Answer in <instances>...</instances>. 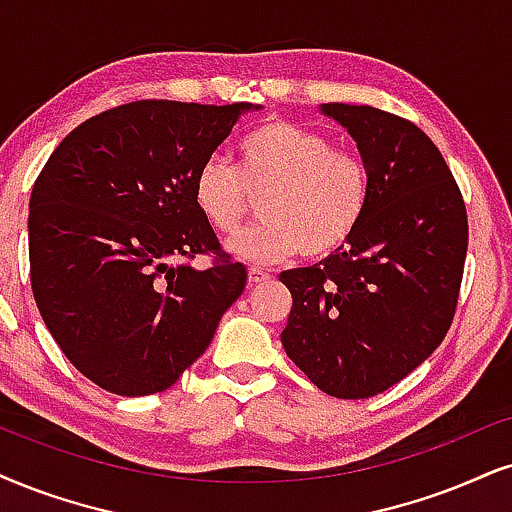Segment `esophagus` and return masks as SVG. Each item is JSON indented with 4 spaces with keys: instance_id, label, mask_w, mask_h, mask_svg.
<instances>
[{
    "instance_id": "esophagus-1",
    "label": "esophagus",
    "mask_w": 512,
    "mask_h": 512,
    "mask_svg": "<svg viewBox=\"0 0 512 512\" xmlns=\"http://www.w3.org/2000/svg\"><path fill=\"white\" fill-rule=\"evenodd\" d=\"M269 278H271V274L267 269H262V267H250L248 269V281L252 283V286H255V283L269 281Z\"/></svg>"
}]
</instances>
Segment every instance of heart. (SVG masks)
Instances as JSON below:
<instances>
[{"mask_svg":"<svg viewBox=\"0 0 512 512\" xmlns=\"http://www.w3.org/2000/svg\"><path fill=\"white\" fill-rule=\"evenodd\" d=\"M371 191V170L359 153L283 120L245 134L238 170L208 158L193 179V203L219 236L238 234L252 198H260L262 222L231 243L236 255L260 264L340 250L364 222Z\"/></svg>","mask_w":512,"mask_h":512,"instance_id":"heart-1","label":"heart"}]
</instances>
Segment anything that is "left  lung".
<instances>
[{
    "label": "left lung",
    "mask_w": 512,
    "mask_h": 512,
    "mask_svg": "<svg viewBox=\"0 0 512 512\" xmlns=\"http://www.w3.org/2000/svg\"><path fill=\"white\" fill-rule=\"evenodd\" d=\"M371 170L364 222L314 267L283 271L293 295L281 342L321 392L390 390L442 345L461 293L468 212L423 129L373 106L326 103Z\"/></svg>",
    "instance_id": "1"
}]
</instances>
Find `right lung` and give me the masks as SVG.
Segmentation results:
<instances>
[{
    "instance_id": "right-lung-1",
    "label": "right lung",
    "mask_w": 512,
    "mask_h": 512,
    "mask_svg": "<svg viewBox=\"0 0 512 512\" xmlns=\"http://www.w3.org/2000/svg\"><path fill=\"white\" fill-rule=\"evenodd\" d=\"M252 103L144 99L84 120L32 186L30 286L70 364L120 397L163 392L208 349L248 271L193 203L198 167ZM198 254L211 257L193 270Z\"/></svg>"
}]
</instances>
